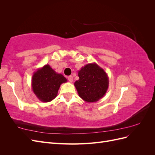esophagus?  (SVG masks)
Listing matches in <instances>:
<instances>
[{"mask_svg":"<svg viewBox=\"0 0 155 155\" xmlns=\"http://www.w3.org/2000/svg\"><path fill=\"white\" fill-rule=\"evenodd\" d=\"M67 78H68V80L70 82H72V81H73V80H74L73 77H72V76H68Z\"/></svg>","mask_w":155,"mask_h":155,"instance_id":"esophagus-1","label":"esophagus"}]
</instances>
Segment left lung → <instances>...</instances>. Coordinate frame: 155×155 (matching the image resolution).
<instances>
[{
  "label": "left lung",
  "mask_w": 155,
  "mask_h": 155,
  "mask_svg": "<svg viewBox=\"0 0 155 155\" xmlns=\"http://www.w3.org/2000/svg\"><path fill=\"white\" fill-rule=\"evenodd\" d=\"M78 76L74 86L81 99L93 103L104 96L109 87V77L99 65L96 63L85 65L78 71Z\"/></svg>",
  "instance_id": "8db88e82"
}]
</instances>
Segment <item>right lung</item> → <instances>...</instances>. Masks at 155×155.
Instances as JSON below:
<instances>
[{
	"label": "right lung",
	"instance_id": "add662e5",
	"mask_svg": "<svg viewBox=\"0 0 155 155\" xmlns=\"http://www.w3.org/2000/svg\"><path fill=\"white\" fill-rule=\"evenodd\" d=\"M67 79L61 74L56 72L49 64L38 68L32 76V91L43 102H50L57 96L59 87Z\"/></svg>",
	"mask_w": 155,
	"mask_h": 155
}]
</instances>
